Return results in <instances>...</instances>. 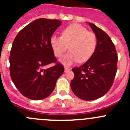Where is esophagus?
I'll list each match as a JSON object with an SVG mask.
<instances>
[{
	"label": "esophagus",
	"instance_id": "1",
	"mask_svg": "<svg viewBox=\"0 0 130 130\" xmlns=\"http://www.w3.org/2000/svg\"><path fill=\"white\" fill-rule=\"evenodd\" d=\"M64 70H65V72H66V71L67 70H70V68H69L67 67V66H65V67H64Z\"/></svg>",
	"mask_w": 130,
	"mask_h": 130
}]
</instances>
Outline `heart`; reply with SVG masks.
<instances>
[{
  "instance_id": "obj_1",
  "label": "heart",
  "mask_w": 130,
  "mask_h": 130,
  "mask_svg": "<svg viewBox=\"0 0 130 130\" xmlns=\"http://www.w3.org/2000/svg\"><path fill=\"white\" fill-rule=\"evenodd\" d=\"M50 45L57 57H61L68 46L70 51L60 61L65 65H71L77 61H88L96 51L98 39L94 33L88 31L85 27L72 24L63 30L61 37L52 36Z\"/></svg>"
}]
</instances>
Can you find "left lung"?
<instances>
[{
  "mask_svg": "<svg viewBox=\"0 0 130 130\" xmlns=\"http://www.w3.org/2000/svg\"><path fill=\"white\" fill-rule=\"evenodd\" d=\"M97 36L98 45L92 57L82 66L74 68L70 86L73 92L86 101L96 100L107 93L117 71V55L114 43L107 34L88 23Z\"/></svg>",
  "mask_w": 130,
  "mask_h": 130,
  "instance_id": "8db88e82",
  "label": "left lung"
}]
</instances>
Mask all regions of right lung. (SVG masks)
I'll use <instances>...</instances> for the list:
<instances>
[{
    "instance_id": "add662e5",
    "label": "right lung",
    "mask_w": 130,
    "mask_h": 130,
    "mask_svg": "<svg viewBox=\"0 0 130 130\" xmlns=\"http://www.w3.org/2000/svg\"><path fill=\"white\" fill-rule=\"evenodd\" d=\"M61 25L57 19L40 18L19 32L13 40L10 55V72L16 88L24 96L33 100L48 97L57 79L64 73L57 62L50 39ZM54 63L55 65L47 69Z\"/></svg>"
}]
</instances>
